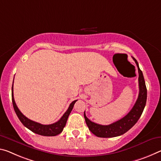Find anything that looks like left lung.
Listing matches in <instances>:
<instances>
[{
	"label": "left lung",
	"instance_id": "obj_1",
	"mask_svg": "<svg viewBox=\"0 0 161 161\" xmlns=\"http://www.w3.org/2000/svg\"><path fill=\"white\" fill-rule=\"evenodd\" d=\"M132 58L136 64L139 74V94L136 103L128 114L122 119L108 125H102L92 122L86 117L85 111L84 117L86 125L94 136L99 137H114L123 135L136 125L143 112L147 100V89L143 75L139 67L138 63L134 57Z\"/></svg>",
	"mask_w": 161,
	"mask_h": 161
}]
</instances>
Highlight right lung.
<instances>
[{
    "mask_svg": "<svg viewBox=\"0 0 161 161\" xmlns=\"http://www.w3.org/2000/svg\"><path fill=\"white\" fill-rule=\"evenodd\" d=\"M77 100L73 101L72 103L70 104L69 107L66 113L63 114V116L61 117L60 119L57 121L55 123L51 124V125H42L40 124L39 122H34L33 120H31L26 117L24 116V114L21 113V112L19 110L18 108L16 103H15L14 97V82H13L12 85V103L13 106H14V110L16 112L18 117L20 119V121L22 122L24 125L29 129L31 131H32L34 133H36L38 135L43 136H56L57 135L60 134L62 132L64 127H65L66 123H67V119L70 113L72 110L73 107L75 104Z\"/></svg>",
    "mask_w": 161,
    "mask_h": 161,
    "instance_id": "1",
    "label": "right lung"
}]
</instances>
